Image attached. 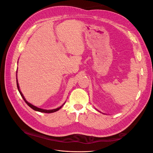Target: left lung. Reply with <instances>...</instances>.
<instances>
[{
    "label": "left lung",
    "instance_id": "left-lung-1",
    "mask_svg": "<svg viewBox=\"0 0 153 153\" xmlns=\"http://www.w3.org/2000/svg\"><path fill=\"white\" fill-rule=\"evenodd\" d=\"M99 112H100V111H99Z\"/></svg>",
    "mask_w": 153,
    "mask_h": 153
}]
</instances>
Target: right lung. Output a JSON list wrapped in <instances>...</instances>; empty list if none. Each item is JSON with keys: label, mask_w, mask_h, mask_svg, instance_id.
I'll use <instances>...</instances> for the list:
<instances>
[{"label": "right lung", "mask_w": 153, "mask_h": 153, "mask_svg": "<svg viewBox=\"0 0 153 153\" xmlns=\"http://www.w3.org/2000/svg\"><path fill=\"white\" fill-rule=\"evenodd\" d=\"M17 70H18V69H17ZM17 70H16V84H17V88H18V91H19V92H20V94L21 96L22 97V98L24 99V100L25 101V102L27 104V105L29 106L32 109H33V110H35V111H38V112H43V113H53V112H57V111H58L59 110L61 109V108H62V106L64 104H65V103H66V102L64 103H63L61 106H59V107H58V108H55V109H52V110H45V109H43V108H40L37 107V106H36L33 105L32 104L30 103L29 102H28V101H27L25 100V97L24 96V95H23L22 92H21V91H20V86H19V84H18V79H17Z\"/></svg>", "instance_id": "obj_1"}]
</instances>
